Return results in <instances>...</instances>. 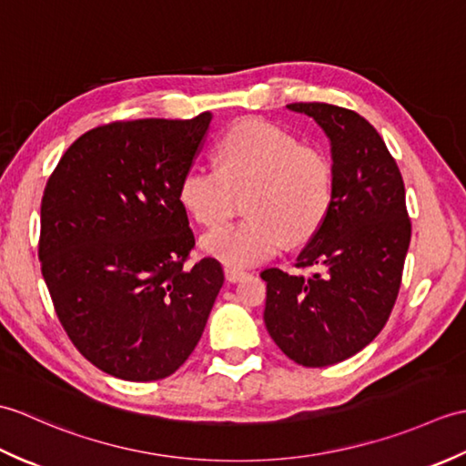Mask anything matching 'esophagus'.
Listing matches in <instances>:
<instances>
[{
	"label": "esophagus",
	"instance_id": "1",
	"mask_svg": "<svg viewBox=\"0 0 466 466\" xmlns=\"http://www.w3.org/2000/svg\"><path fill=\"white\" fill-rule=\"evenodd\" d=\"M224 274H226V280H228V282H238V280H242L244 276H246V272H244V270L230 268V266H226V268H224Z\"/></svg>",
	"mask_w": 466,
	"mask_h": 466
}]
</instances>
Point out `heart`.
Masks as SVG:
<instances>
[{"instance_id": "obj_1", "label": "heart", "mask_w": 466, "mask_h": 466, "mask_svg": "<svg viewBox=\"0 0 466 466\" xmlns=\"http://www.w3.org/2000/svg\"><path fill=\"white\" fill-rule=\"evenodd\" d=\"M216 167L192 166L177 187L198 224L218 226L244 198L246 220L220 226L202 238L212 258L246 268L270 258L289 242L310 240L334 204V166L320 147L270 122L234 126L216 146Z\"/></svg>"}]
</instances>
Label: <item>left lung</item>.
Returning a JSON list of instances; mask_svg holds the SVG:
<instances>
[{"label":"left lung","instance_id":"8db88e82","mask_svg":"<svg viewBox=\"0 0 466 466\" xmlns=\"http://www.w3.org/2000/svg\"><path fill=\"white\" fill-rule=\"evenodd\" d=\"M314 117L330 140L334 204L296 258L310 276L268 268L264 322L290 360L320 369L350 359L384 329L410 244L404 182L380 134L352 110L286 106Z\"/></svg>","mask_w":466,"mask_h":466}]
</instances>
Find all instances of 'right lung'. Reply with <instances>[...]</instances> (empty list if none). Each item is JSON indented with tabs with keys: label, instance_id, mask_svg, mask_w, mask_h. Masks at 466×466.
I'll list each match as a JSON object with an SVG mask.
<instances>
[{
	"label": "right lung",
	"instance_id": "add662e5",
	"mask_svg": "<svg viewBox=\"0 0 466 466\" xmlns=\"http://www.w3.org/2000/svg\"><path fill=\"white\" fill-rule=\"evenodd\" d=\"M210 120L97 126L46 184L37 254L56 314L82 356L116 379L180 369L224 284L216 258L186 266L196 240L177 198Z\"/></svg>",
	"mask_w": 466,
	"mask_h": 466
}]
</instances>
